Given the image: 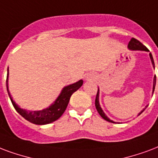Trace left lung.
<instances>
[{
	"label": "left lung",
	"mask_w": 158,
	"mask_h": 158,
	"mask_svg": "<svg viewBox=\"0 0 158 158\" xmlns=\"http://www.w3.org/2000/svg\"><path fill=\"white\" fill-rule=\"evenodd\" d=\"M127 48L129 49V50H142V51H148V52L149 50L147 48L145 45H143L142 43H141L139 40H138L134 39V38H132L131 39V40L129 41V43H128V45H127ZM149 56H150V59H151V61H152V66H153V68H155V64H154V60H153V58H152V54L150 53L149 54ZM155 86H156V75L154 76V79H153V87H152V94H153L154 92V89H155ZM98 97H99V89H98V93H97V95H96V99H95V107H96V109H97V111H98V113L99 114H100V116L103 118L104 120H106V121H108V122H110V123H115V122H114L113 120H111L110 118H108V117L106 116V114H104V112L103 111V109H102V108H101L100 106V103H99V98H98ZM148 107V106H146V108ZM145 108L144 109H143L142 111L138 114V115H140L142 113H143L144 110H145Z\"/></svg>",
	"instance_id": "1"
}]
</instances>
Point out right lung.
<instances>
[{"mask_svg":"<svg viewBox=\"0 0 158 158\" xmlns=\"http://www.w3.org/2000/svg\"><path fill=\"white\" fill-rule=\"evenodd\" d=\"M8 78H9V68L7 69L6 89L10 101H11L15 109L27 121L32 123L34 124L38 125L48 124V123L55 122V120L60 118L65 111L69 99H70L71 95L79 89L84 83V81L80 79L74 84H69L68 86L64 87L63 89L61 90L60 95L58 96V98L48 108H44L42 110H39V111H28L26 109L20 108L15 103V101L12 99L10 94L9 92V89H8Z\"/></svg>","mask_w":158,"mask_h":158,"instance_id":"right-lung-1","label":"right lung"}]
</instances>
